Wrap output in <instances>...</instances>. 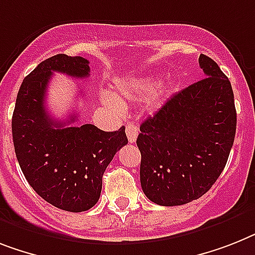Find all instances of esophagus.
I'll return each mask as SVG.
<instances>
[{
	"label": "esophagus",
	"mask_w": 255,
	"mask_h": 255,
	"mask_svg": "<svg viewBox=\"0 0 255 255\" xmlns=\"http://www.w3.org/2000/svg\"><path fill=\"white\" fill-rule=\"evenodd\" d=\"M126 135H128V139H129L130 143H134L136 140V136H138V128L136 125H132V124H129L126 126Z\"/></svg>",
	"instance_id": "34e87169"
}]
</instances>
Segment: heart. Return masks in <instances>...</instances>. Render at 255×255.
<instances>
[{
	"label": "heart",
	"instance_id": "heart-1",
	"mask_svg": "<svg viewBox=\"0 0 255 255\" xmlns=\"http://www.w3.org/2000/svg\"><path fill=\"white\" fill-rule=\"evenodd\" d=\"M155 83L151 81H134L130 83H121L116 87L113 96L117 100H138V99L146 96L150 92H152Z\"/></svg>",
	"mask_w": 255,
	"mask_h": 255
}]
</instances>
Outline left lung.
Segmentation results:
<instances>
[{
	"label": "left lung",
	"mask_w": 255,
	"mask_h": 255,
	"mask_svg": "<svg viewBox=\"0 0 255 255\" xmlns=\"http://www.w3.org/2000/svg\"><path fill=\"white\" fill-rule=\"evenodd\" d=\"M206 77L168 99L136 138L140 185L151 202L180 206L206 194L222 174L236 134L235 96L215 61L201 54Z\"/></svg>",
	"instance_id": "8db88e82"
}]
</instances>
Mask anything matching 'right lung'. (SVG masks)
I'll return each instance as SVG.
<instances>
[{
	"label": "right lung",
	"mask_w": 255,
	"mask_h": 255,
	"mask_svg": "<svg viewBox=\"0 0 255 255\" xmlns=\"http://www.w3.org/2000/svg\"><path fill=\"white\" fill-rule=\"evenodd\" d=\"M88 60L56 54L40 62L22 82L12 113L14 150L23 174L37 194L54 207L87 211L100 198L103 174L128 143L125 126L103 131L91 124L50 119L45 94L53 71L74 78L90 77Z\"/></svg>",
	"instance_id": "add662e5"
}]
</instances>
